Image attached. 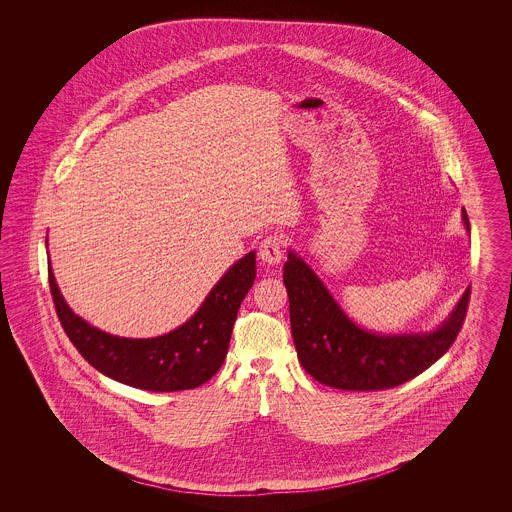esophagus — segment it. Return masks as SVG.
<instances>
[{
  "label": "esophagus",
  "mask_w": 512,
  "mask_h": 512,
  "mask_svg": "<svg viewBox=\"0 0 512 512\" xmlns=\"http://www.w3.org/2000/svg\"><path fill=\"white\" fill-rule=\"evenodd\" d=\"M284 255V240L278 234H270L259 244V259L267 265H278Z\"/></svg>",
  "instance_id": "obj_1"
}]
</instances>
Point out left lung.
<instances>
[{"label": "left lung", "mask_w": 512, "mask_h": 512, "mask_svg": "<svg viewBox=\"0 0 512 512\" xmlns=\"http://www.w3.org/2000/svg\"><path fill=\"white\" fill-rule=\"evenodd\" d=\"M466 230L470 222L463 209ZM290 322L301 366L324 386L349 391L390 390L443 357L463 328L470 288L449 318L428 334L366 332L341 311L317 274L293 251L284 265Z\"/></svg>", "instance_id": "1"}]
</instances>
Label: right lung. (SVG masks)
Here are the masks:
<instances>
[{
    "instance_id": "obj_1",
    "label": "right lung",
    "mask_w": 512,
    "mask_h": 512,
    "mask_svg": "<svg viewBox=\"0 0 512 512\" xmlns=\"http://www.w3.org/2000/svg\"><path fill=\"white\" fill-rule=\"evenodd\" d=\"M48 280L65 334L101 374L140 390H194L224 363L238 309L255 280V251L230 267L186 324L147 340L117 338L90 326L65 303L49 265Z\"/></svg>"
}]
</instances>
